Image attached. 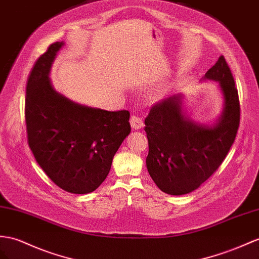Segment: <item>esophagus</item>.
Instances as JSON below:
<instances>
[{
	"label": "esophagus",
	"mask_w": 259,
	"mask_h": 259,
	"mask_svg": "<svg viewBox=\"0 0 259 259\" xmlns=\"http://www.w3.org/2000/svg\"><path fill=\"white\" fill-rule=\"evenodd\" d=\"M130 123L134 129H141L143 127V118L139 115H132L130 118Z\"/></svg>",
	"instance_id": "obj_1"
}]
</instances>
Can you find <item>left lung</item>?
I'll list each match as a JSON object with an SVG mask.
<instances>
[{
	"label": "left lung",
	"mask_w": 259,
	"mask_h": 259,
	"mask_svg": "<svg viewBox=\"0 0 259 259\" xmlns=\"http://www.w3.org/2000/svg\"><path fill=\"white\" fill-rule=\"evenodd\" d=\"M204 77L218 81L224 97L223 111L214 124H198L185 118L180 95L158 102L145 118L149 174L169 195L191 193L207 181L228 155L240 125L238 93L223 56Z\"/></svg>",
	"instance_id": "8db88e82"
}]
</instances>
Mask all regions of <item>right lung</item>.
<instances>
[{
	"label": "right lung",
	"instance_id": "right-lung-1",
	"mask_svg": "<svg viewBox=\"0 0 259 259\" xmlns=\"http://www.w3.org/2000/svg\"><path fill=\"white\" fill-rule=\"evenodd\" d=\"M62 45H50L28 76L25 97L28 145L57 186L71 194H89L106 180L114 155L130 134V112L88 107L56 92L49 72Z\"/></svg>",
	"mask_w": 259,
	"mask_h": 259
}]
</instances>
